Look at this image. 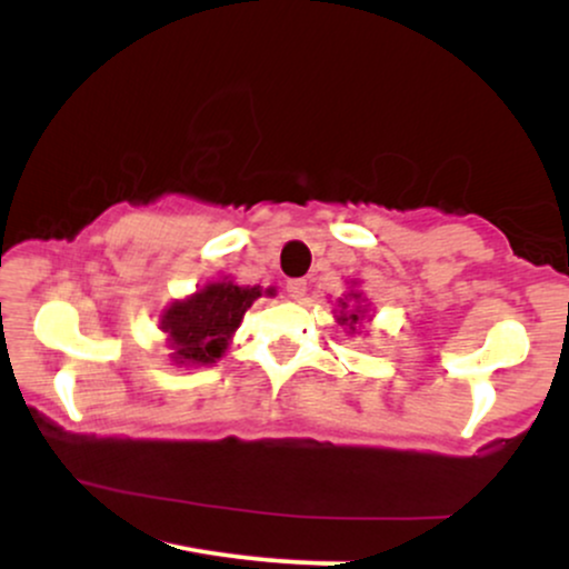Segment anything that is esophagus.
Masks as SVG:
<instances>
[{
	"mask_svg": "<svg viewBox=\"0 0 569 569\" xmlns=\"http://www.w3.org/2000/svg\"><path fill=\"white\" fill-rule=\"evenodd\" d=\"M286 293H289V299H293V302H299V299H302L307 293V283H305V280L293 278V280H289V283H286Z\"/></svg>",
	"mask_w": 569,
	"mask_h": 569,
	"instance_id": "1",
	"label": "esophagus"
}]
</instances>
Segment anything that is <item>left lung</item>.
<instances>
[{
  "label": "left lung",
  "mask_w": 569,
  "mask_h": 569,
  "mask_svg": "<svg viewBox=\"0 0 569 569\" xmlns=\"http://www.w3.org/2000/svg\"><path fill=\"white\" fill-rule=\"evenodd\" d=\"M369 310L371 307L367 302V297H363V291H358V280H350V291L337 299V310H335L337 323L345 326L348 335H356L363 321H371Z\"/></svg>",
  "instance_id": "8db88e82"
}]
</instances>
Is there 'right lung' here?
I'll list each match as a JSON object with an SVG mask.
<instances>
[{
  "instance_id": "right-lung-1",
  "label": "right lung",
  "mask_w": 569,
  "mask_h": 569,
  "mask_svg": "<svg viewBox=\"0 0 569 569\" xmlns=\"http://www.w3.org/2000/svg\"><path fill=\"white\" fill-rule=\"evenodd\" d=\"M262 293L276 297V289L240 286L234 278L208 280L202 289L162 307L160 331L166 335L168 358L176 367H211L230 348L234 331L243 323L246 310Z\"/></svg>"
}]
</instances>
